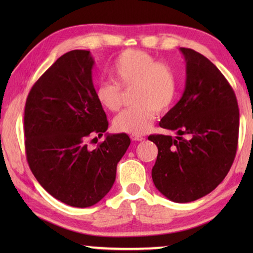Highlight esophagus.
Returning <instances> with one entry per match:
<instances>
[{
  "label": "esophagus",
  "instance_id": "1",
  "mask_svg": "<svg viewBox=\"0 0 253 253\" xmlns=\"http://www.w3.org/2000/svg\"><path fill=\"white\" fill-rule=\"evenodd\" d=\"M130 138L131 140H135V142H143V140H145V137L138 134H131Z\"/></svg>",
  "mask_w": 253,
  "mask_h": 253
}]
</instances>
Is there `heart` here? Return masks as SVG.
I'll return each mask as SVG.
<instances>
[{
  "mask_svg": "<svg viewBox=\"0 0 253 253\" xmlns=\"http://www.w3.org/2000/svg\"><path fill=\"white\" fill-rule=\"evenodd\" d=\"M109 74L113 81H102L95 90L97 101L109 111L123 105V91L134 89L130 108L115 118V129L143 134L152 126L157 111H166L176 97L177 76L168 62L158 61L142 50H126L115 59Z\"/></svg>",
  "mask_w": 253,
  "mask_h": 253,
  "instance_id": "obj_1",
  "label": "heart"
}]
</instances>
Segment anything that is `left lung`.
<instances>
[{
    "label": "left lung",
    "instance_id": "8db88e82",
    "mask_svg": "<svg viewBox=\"0 0 253 253\" xmlns=\"http://www.w3.org/2000/svg\"><path fill=\"white\" fill-rule=\"evenodd\" d=\"M179 50L186 61L185 90L160 123L177 136L148 139L158 148L152 169L156 188L186 203L209 194L229 173L238 147L239 107L232 87L208 58Z\"/></svg>",
    "mask_w": 253,
    "mask_h": 253
}]
</instances>
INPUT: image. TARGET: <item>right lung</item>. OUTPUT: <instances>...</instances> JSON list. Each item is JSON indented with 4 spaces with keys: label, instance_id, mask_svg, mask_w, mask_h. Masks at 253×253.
Returning a JSON list of instances; mask_svg holds the SVG:
<instances>
[{
    "label": "right lung",
    "instance_id": "right-lung-1",
    "mask_svg": "<svg viewBox=\"0 0 253 253\" xmlns=\"http://www.w3.org/2000/svg\"><path fill=\"white\" fill-rule=\"evenodd\" d=\"M92 66L90 51L61 55L32 85L24 108L30 169L49 194L75 208L91 207L108 193L130 144L128 135L114 134L88 148V140L108 128L95 96Z\"/></svg>",
    "mask_w": 253,
    "mask_h": 253
}]
</instances>
